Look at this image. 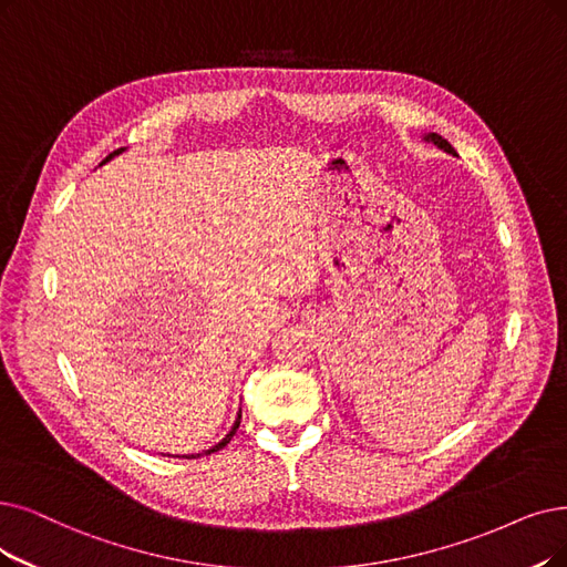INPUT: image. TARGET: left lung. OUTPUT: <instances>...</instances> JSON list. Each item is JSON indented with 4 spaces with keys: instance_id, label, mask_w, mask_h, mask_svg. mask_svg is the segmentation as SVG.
<instances>
[{
    "instance_id": "8db88e82",
    "label": "left lung",
    "mask_w": 567,
    "mask_h": 567,
    "mask_svg": "<svg viewBox=\"0 0 567 567\" xmlns=\"http://www.w3.org/2000/svg\"><path fill=\"white\" fill-rule=\"evenodd\" d=\"M425 142H433L435 146H440V148H444L446 153H454L456 155V151H454V146H451L444 137H440L437 132H430V134H425Z\"/></svg>"
}]
</instances>
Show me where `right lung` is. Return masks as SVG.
I'll return each mask as SVG.
<instances>
[{
    "label": "right lung",
    "mask_w": 567,
    "mask_h": 567,
    "mask_svg": "<svg viewBox=\"0 0 567 567\" xmlns=\"http://www.w3.org/2000/svg\"><path fill=\"white\" fill-rule=\"evenodd\" d=\"M123 151H125V148H118V151H113V153H109V155H106V157H104V163H109V161H111V157H113V155H118V153H123ZM104 163H102V165H104ZM239 421H241V412H239V414H237V421H235V425H233V430H230V433H228V435H225V440H223V442H218V444H216V446H214V449H209V451H207V454H214V451H218V449H223V446H225V444H228V442H230V440H233V435H235V433H237V427H239ZM188 458H195V456H188Z\"/></svg>",
    "instance_id": "right-lung-1"
}]
</instances>
